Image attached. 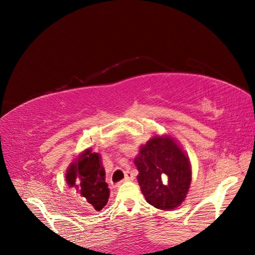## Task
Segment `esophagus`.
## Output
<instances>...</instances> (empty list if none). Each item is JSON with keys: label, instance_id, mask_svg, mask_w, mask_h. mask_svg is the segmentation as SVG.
<instances>
[{"label": "esophagus", "instance_id": "obj_1", "mask_svg": "<svg viewBox=\"0 0 255 255\" xmlns=\"http://www.w3.org/2000/svg\"><path fill=\"white\" fill-rule=\"evenodd\" d=\"M133 174L131 172H129V171H127L126 173H125V178H124V181H132L133 180Z\"/></svg>", "mask_w": 255, "mask_h": 255}]
</instances>
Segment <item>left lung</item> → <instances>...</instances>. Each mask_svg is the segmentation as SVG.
<instances>
[{"mask_svg": "<svg viewBox=\"0 0 255 255\" xmlns=\"http://www.w3.org/2000/svg\"><path fill=\"white\" fill-rule=\"evenodd\" d=\"M138 183L145 200L161 210L178 207L192 182V167L185 152L172 137L154 136L134 159Z\"/></svg>", "mask_w": 255, "mask_h": 255, "instance_id": "left-lung-1", "label": "left lung"}]
</instances>
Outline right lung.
<instances>
[{
    "mask_svg": "<svg viewBox=\"0 0 255 255\" xmlns=\"http://www.w3.org/2000/svg\"><path fill=\"white\" fill-rule=\"evenodd\" d=\"M66 180L69 187H73L84 208L100 211L110 198V189L105 182V170L99 153L86 149L68 167Z\"/></svg>",
    "mask_w": 255,
    "mask_h": 255,
    "instance_id": "1",
    "label": "right lung"
}]
</instances>
